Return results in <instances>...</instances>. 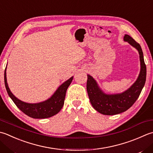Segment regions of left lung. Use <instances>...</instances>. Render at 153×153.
Instances as JSON below:
<instances>
[{"mask_svg":"<svg viewBox=\"0 0 153 153\" xmlns=\"http://www.w3.org/2000/svg\"><path fill=\"white\" fill-rule=\"evenodd\" d=\"M124 40L139 51L140 61V71L138 79L127 91L120 94L107 95L101 90L93 77L88 75L87 91L94 108L103 115H113L125 111L133 105L139 97L145 85L146 68L143 53L140 44L130 36L125 34Z\"/></svg>","mask_w":153,"mask_h":153,"instance_id":"8db88e82","label":"left lung"}]
</instances>
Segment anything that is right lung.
<instances>
[{"mask_svg":"<svg viewBox=\"0 0 153 153\" xmlns=\"http://www.w3.org/2000/svg\"><path fill=\"white\" fill-rule=\"evenodd\" d=\"M72 79L73 77H71L62 84L57 89L54 94L48 100L38 103H27L19 100L12 94L7 84L6 68L4 70V84L8 95L18 108L26 115L34 119L48 118L59 112L64 104L67 89L70 85Z\"/></svg>","mask_w":153,"mask_h":153,"instance_id":"add662e5","label":"right lung"}]
</instances>
